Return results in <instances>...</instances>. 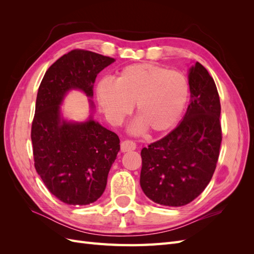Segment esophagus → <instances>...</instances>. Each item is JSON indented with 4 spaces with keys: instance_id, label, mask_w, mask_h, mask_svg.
I'll return each instance as SVG.
<instances>
[{
    "instance_id": "esophagus-1",
    "label": "esophagus",
    "mask_w": 254,
    "mask_h": 254,
    "mask_svg": "<svg viewBox=\"0 0 254 254\" xmlns=\"http://www.w3.org/2000/svg\"><path fill=\"white\" fill-rule=\"evenodd\" d=\"M136 147V145L133 141H130V140H125L123 141L121 144V151L122 152H127L130 150H134Z\"/></svg>"
}]
</instances>
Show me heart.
<instances>
[{
	"label": "heart",
	"instance_id": "b5f03b06",
	"mask_svg": "<svg viewBox=\"0 0 254 254\" xmlns=\"http://www.w3.org/2000/svg\"><path fill=\"white\" fill-rule=\"evenodd\" d=\"M189 82L178 71L152 64L127 65L114 81L97 84V98L107 118L119 125L135 105V130L147 127L153 133L173 129L182 117L189 98Z\"/></svg>",
	"mask_w": 254,
	"mask_h": 254
}]
</instances>
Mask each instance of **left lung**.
Masks as SVG:
<instances>
[{"label": "left lung", "instance_id": "obj_1", "mask_svg": "<svg viewBox=\"0 0 254 254\" xmlns=\"http://www.w3.org/2000/svg\"><path fill=\"white\" fill-rule=\"evenodd\" d=\"M190 102L180 124L141 151L140 184L153 202L181 206L200 195L216 168L221 143L216 84L199 63L189 71Z\"/></svg>", "mask_w": 254, "mask_h": 254}]
</instances>
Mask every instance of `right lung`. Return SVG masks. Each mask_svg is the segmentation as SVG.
<instances>
[{"label":"right lung","mask_w":254,"mask_h":254,"mask_svg":"<svg viewBox=\"0 0 254 254\" xmlns=\"http://www.w3.org/2000/svg\"><path fill=\"white\" fill-rule=\"evenodd\" d=\"M114 59L84 50H73L45 72L38 89L32 142L35 167L45 187L60 201L86 205L104 193L110 168L120 151V139L92 118L64 119L60 105L71 90H80L94 109L97 74Z\"/></svg>","instance_id":"add662e5"}]
</instances>
